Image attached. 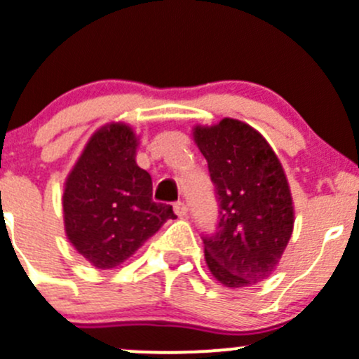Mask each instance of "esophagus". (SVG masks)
Wrapping results in <instances>:
<instances>
[{
    "label": "esophagus",
    "instance_id": "34e87169",
    "mask_svg": "<svg viewBox=\"0 0 359 359\" xmlns=\"http://www.w3.org/2000/svg\"><path fill=\"white\" fill-rule=\"evenodd\" d=\"M173 210H175V214L179 215V217H186L187 214V207L184 201H175V203H173Z\"/></svg>",
    "mask_w": 359,
    "mask_h": 359
}]
</instances>
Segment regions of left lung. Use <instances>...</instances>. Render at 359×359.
Instances as JSON below:
<instances>
[{
  "label": "left lung",
  "mask_w": 359,
  "mask_h": 359,
  "mask_svg": "<svg viewBox=\"0 0 359 359\" xmlns=\"http://www.w3.org/2000/svg\"><path fill=\"white\" fill-rule=\"evenodd\" d=\"M214 184L219 219L203 235L208 270L228 287L266 279L276 270L293 233V198L283 165L268 142L249 124L222 119L194 128Z\"/></svg>",
  "instance_id": "obj_1"
}]
</instances>
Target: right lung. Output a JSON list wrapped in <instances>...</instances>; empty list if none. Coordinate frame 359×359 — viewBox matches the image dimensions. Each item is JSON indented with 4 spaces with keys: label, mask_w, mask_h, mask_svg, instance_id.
Returning a JSON list of instances; mask_svg holds the SVG:
<instances>
[{
    "label": "right lung",
    "mask_w": 359,
    "mask_h": 359,
    "mask_svg": "<svg viewBox=\"0 0 359 359\" xmlns=\"http://www.w3.org/2000/svg\"><path fill=\"white\" fill-rule=\"evenodd\" d=\"M137 145L126 124L102 128L66 179V236L96 268L124 263L166 219L177 217L172 205L152 200L151 175L135 161Z\"/></svg>",
    "instance_id": "right-lung-1"
}]
</instances>
